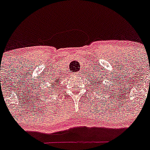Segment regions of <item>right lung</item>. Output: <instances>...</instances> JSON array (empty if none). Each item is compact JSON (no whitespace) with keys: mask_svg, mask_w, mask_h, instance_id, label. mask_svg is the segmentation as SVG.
<instances>
[{"mask_svg":"<svg viewBox=\"0 0 150 150\" xmlns=\"http://www.w3.org/2000/svg\"><path fill=\"white\" fill-rule=\"evenodd\" d=\"M57 81V80H56V78H54V83H56V84H57V83H58V82L59 81ZM55 82H56V83H55Z\"/></svg>","mask_w":150,"mask_h":150,"instance_id":"obj_1","label":"right lung"}]
</instances>
